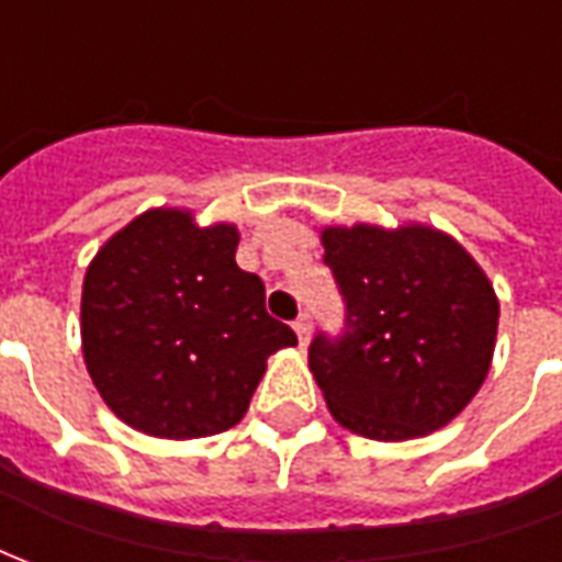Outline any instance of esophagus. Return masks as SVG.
<instances>
[{
	"mask_svg": "<svg viewBox=\"0 0 562 562\" xmlns=\"http://www.w3.org/2000/svg\"><path fill=\"white\" fill-rule=\"evenodd\" d=\"M293 329H296V335H299V344H308V338H311V317H308V314H299L296 323H293Z\"/></svg>",
	"mask_w": 562,
	"mask_h": 562,
	"instance_id": "esophagus-1",
	"label": "esophagus"
}]
</instances>
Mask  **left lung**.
<instances>
[{
    "instance_id": "left-lung-1",
    "label": "left lung",
    "mask_w": 562,
    "mask_h": 562,
    "mask_svg": "<svg viewBox=\"0 0 562 562\" xmlns=\"http://www.w3.org/2000/svg\"><path fill=\"white\" fill-rule=\"evenodd\" d=\"M344 305V331L308 347L331 416L371 440L443 428L485 383L499 302L482 266L425 224L321 233Z\"/></svg>"
}]
</instances>
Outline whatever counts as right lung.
<instances>
[{
  "mask_svg": "<svg viewBox=\"0 0 562 562\" xmlns=\"http://www.w3.org/2000/svg\"><path fill=\"white\" fill-rule=\"evenodd\" d=\"M239 231L188 209H149L113 233L83 278L86 371L119 419L194 440L245 416L266 359L293 347L266 286L236 266Z\"/></svg>",
  "mask_w": 562,
  "mask_h": 562,
  "instance_id": "obj_1",
  "label": "right lung"
}]
</instances>
